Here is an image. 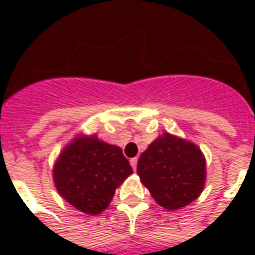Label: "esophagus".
<instances>
[{"label": "esophagus", "instance_id": "esophagus-1", "mask_svg": "<svg viewBox=\"0 0 255 255\" xmlns=\"http://www.w3.org/2000/svg\"><path fill=\"white\" fill-rule=\"evenodd\" d=\"M129 164H131L132 169L135 171V169H136V164H138V158H136V157H135V158H131V160H129Z\"/></svg>", "mask_w": 255, "mask_h": 255}]
</instances>
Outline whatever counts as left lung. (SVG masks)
<instances>
[{"label": "left lung", "mask_w": 255, "mask_h": 255, "mask_svg": "<svg viewBox=\"0 0 255 255\" xmlns=\"http://www.w3.org/2000/svg\"><path fill=\"white\" fill-rule=\"evenodd\" d=\"M140 182L155 202L176 210L195 201L206 179V161L197 144L162 133L139 157Z\"/></svg>", "instance_id": "left-lung-1"}]
</instances>
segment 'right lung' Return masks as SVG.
<instances>
[{
    "instance_id": "obj_1",
    "label": "right lung",
    "mask_w": 255,
    "mask_h": 255,
    "mask_svg": "<svg viewBox=\"0 0 255 255\" xmlns=\"http://www.w3.org/2000/svg\"><path fill=\"white\" fill-rule=\"evenodd\" d=\"M131 173L132 168L122 149L102 142L95 133L73 139L53 168L60 195L86 214L104 212L116 188Z\"/></svg>"
}]
</instances>
